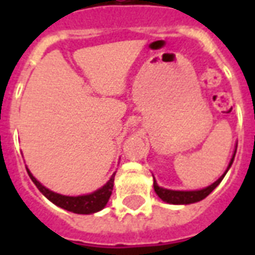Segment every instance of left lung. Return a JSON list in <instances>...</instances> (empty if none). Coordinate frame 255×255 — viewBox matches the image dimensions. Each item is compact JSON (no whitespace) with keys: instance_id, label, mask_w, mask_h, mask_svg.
I'll list each match as a JSON object with an SVG mask.
<instances>
[{"instance_id":"left-lung-1","label":"left lung","mask_w":255,"mask_h":255,"mask_svg":"<svg viewBox=\"0 0 255 255\" xmlns=\"http://www.w3.org/2000/svg\"><path fill=\"white\" fill-rule=\"evenodd\" d=\"M236 155V153H234ZM233 160H234V156L232 157L229 163V167L228 169L230 168V165L233 164ZM226 169V172H228ZM226 172L222 174L221 177L218 178L217 181L213 182L212 185H209L208 188L205 189H201V190H190V192H181V190H168V189H163V188H160L156 181H153V188H155V192L156 194L159 196L163 201L165 202H169V204H193V202H197V201H201L206 196H209L212 192L214 190V188L222 181V178L226 174Z\"/></svg>"}]
</instances>
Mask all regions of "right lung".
<instances>
[{
	"mask_svg": "<svg viewBox=\"0 0 255 255\" xmlns=\"http://www.w3.org/2000/svg\"><path fill=\"white\" fill-rule=\"evenodd\" d=\"M27 173H29L31 181L35 184V186L45 194L46 197L49 198L50 201L54 202L55 205L61 206L63 209L78 214L95 213V212H99V210L103 209L108 200H110V197H111L112 189H114V178H115V173H114L112 177L110 178V181L103 188H100L94 193L86 194V196H78V197H69V196L54 193V192H51V190L42 185L41 182L37 181V178L34 177L29 170H27Z\"/></svg>",
	"mask_w": 255,
	"mask_h": 255,
	"instance_id": "1",
	"label": "right lung"
}]
</instances>
